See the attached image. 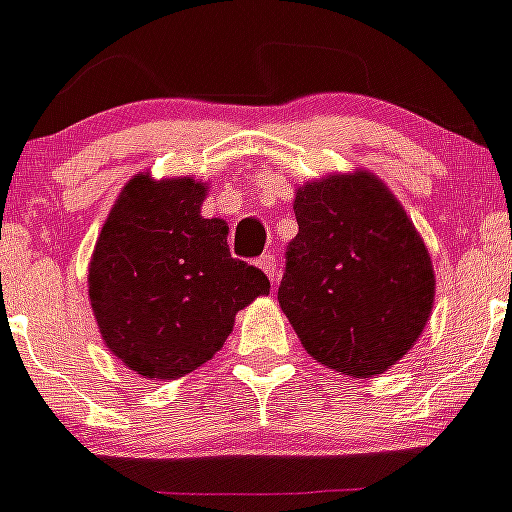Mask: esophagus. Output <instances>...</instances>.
I'll return each instance as SVG.
<instances>
[{"mask_svg": "<svg viewBox=\"0 0 512 512\" xmlns=\"http://www.w3.org/2000/svg\"><path fill=\"white\" fill-rule=\"evenodd\" d=\"M257 265H260V268L265 270V273H268V278L270 281H273V284H276V255H273V252H265L263 257H260V260H257Z\"/></svg>", "mask_w": 512, "mask_h": 512, "instance_id": "esophagus-1", "label": "esophagus"}]
</instances>
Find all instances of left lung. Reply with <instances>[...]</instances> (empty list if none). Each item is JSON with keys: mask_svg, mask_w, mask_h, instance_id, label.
<instances>
[{"mask_svg": "<svg viewBox=\"0 0 512 512\" xmlns=\"http://www.w3.org/2000/svg\"><path fill=\"white\" fill-rule=\"evenodd\" d=\"M278 305L318 363L355 378L384 373L431 315V257L400 202L371 173L297 189Z\"/></svg>", "mask_w": 512, "mask_h": 512, "instance_id": "obj_1", "label": "left lung"}]
</instances>
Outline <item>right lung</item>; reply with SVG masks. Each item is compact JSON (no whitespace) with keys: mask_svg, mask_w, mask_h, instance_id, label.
I'll return each instance as SVG.
<instances>
[{"mask_svg":"<svg viewBox=\"0 0 512 512\" xmlns=\"http://www.w3.org/2000/svg\"><path fill=\"white\" fill-rule=\"evenodd\" d=\"M205 194L194 178H131L94 247L89 299L102 339L144 378L207 363L236 313L270 292L263 270L231 257L226 223L199 215Z\"/></svg>","mask_w":512,"mask_h":512,"instance_id":"right-lung-1","label":"right lung"}]
</instances>
